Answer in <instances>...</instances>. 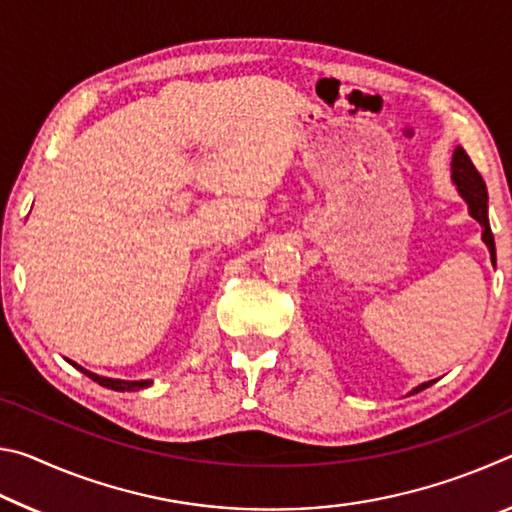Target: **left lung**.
<instances>
[{
    "instance_id": "left-lung-1",
    "label": "left lung",
    "mask_w": 512,
    "mask_h": 512,
    "mask_svg": "<svg viewBox=\"0 0 512 512\" xmlns=\"http://www.w3.org/2000/svg\"><path fill=\"white\" fill-rule=\"evenodd\" d=\"M452 180L458 189V194L463 196V201L467 203V210H470L472 219H476L481 223V239L483 244L488 246L490 250V259L492 264L497 262V253H495V237H492V230H490V221H488V189H485V183L481 178V173L474 169V164L470 160V155H467L461 146H456L454 155H452ZM433 381H424L418 388H413V393H420L422 388H429Z\"/></svg>"
}]
</instances>
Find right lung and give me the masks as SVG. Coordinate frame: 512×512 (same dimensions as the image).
<instances>
[{"instance_id":"add662e5","label":"right lung","mask_w":512,"mask_h":512,"mask_svg":"<svg viewBox=\"0 0 512 512\" xmlns=\"http://www.w3.org/2000/svg\"><path fill=\"white\" fill-rule=\"evenodd\" d=\"M72 363V361H69ZM72 366H76V363H72ZM79 368L81 372H85V375H88L92 381H97V384H101V386H106V388H110V391H140V388H146V386H151L153 381L151 379H142V381H128V379H110V377H101V375H97V372H90V370H85V368H81V366H76Z\"/></svg>"}]
</instances>
